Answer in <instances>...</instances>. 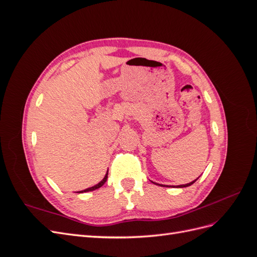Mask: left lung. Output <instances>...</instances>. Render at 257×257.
Returning <instances> with one entry per match:
<instances>
[{
	"mask_svg": "<svg viewBox=\"0 0 257 257\" xmlns=\"http://www.w3.org/2000/svg\"><path fill=\"white\" fill-rule=\"evenodd\" d=\"M198 179V178H197ZM196 179V180H197ZM196 180H194V181H192V182H190V183H188V184H182V185H178L177 188H186V186H190V185H192L194 182H195ZM155 184H158V183H155ZM158 185H162V186H167V185H163V184H158Z\"/></svg>",
	"mask_w": 257,
	"mask_h": 257,
	"instance_id": "obj_1",
	"label": "left lung"
}]
</instances>
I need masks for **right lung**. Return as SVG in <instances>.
I'll list each match as a JSON object with an SVG mask.
<instances>
[{"instance_id":"add662e5","label":"right lung","mask_w":257,"mask_h":257,"mask_svg":"<svg viewBox=\"0 0 257 257\" xmlns=\"http://www.w3.org/2000/svg\"><path fill=\"white\" fill-rule=\"evenodd\" d=\"M107 177H108V172H107L106 176L104 177L103 180L100 181L99 183H97V184H96V185H94V186H91V188H89V189H85V190H83V191H80V192H78V193H83V192H90V191H94V190H96V189H99L100 186L104 185V183L107 181Z\"/></svg>"}]
</instances>
